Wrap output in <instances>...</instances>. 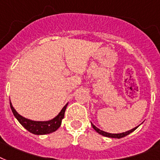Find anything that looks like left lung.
Wrapping results in <instances>:
<instances>
[{
	"label": "left lung",
	"mask_w": 160,
	"mask_h": 160,
	"mask_svg": "<svg viewBox=\"0 0 160 160\" xmlns=\"http://www.w3.org/2000/svg\"><path fill=\"white\" fill-rule=\"evenodd\" d=\"M92 126V128H94V130L96 131L97 133H98L99 134H101V135L102 136H105V137H108V138H123V137H125V136L128 135L129 133H131L132 132H133V131L135 130L136 128L139 126H137V127L133 128H132V129H130V130L128 131H126V132H123V133H107V132H104V131L101 130V129H99L98 128H97L96 126L94 124H92L91 122Z\"/></svg>",
	"instance_id": "1"
}]
</instances>
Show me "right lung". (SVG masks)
I'll list each match as a JSON object with an SVG mask.
<instances>
[{
	"label": "right lung",
	"mask_w": 160,
	"mask_h": 160,
	"mask_svg": "<svg viewBox=\"0 0 160 160\" xmlns=\"http://www.w3.org/2000/svg\"><path fill=\"white\" fill-rule=\"evenodd\" d=\"M10 104H11V108H12V112H13L16 118L27 131H29L30 133H33V134L43 135V134L53 133L60 127L61 124H62V120L64 118L65 110H66L68 102L62 108L60 112L55 118H53L50 120H48V121H35V120L23 117L17 112V110L15 109L12 106L11 101H10Z\"/></svg>",
	"instance_id": "right-lung-1"
}]
</instances>
